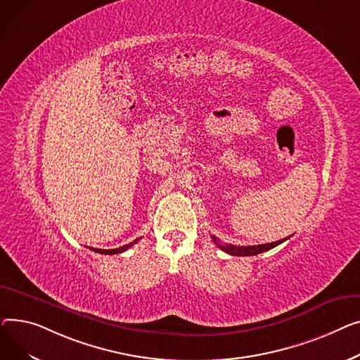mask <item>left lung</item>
Instances as JSON below:
<instances>
[{
    "instance_id": "obj_1",
    "label": "left lung",
    "mask_w": 360,
    "mask_h": 360,
    "mask_svg": "<svg viewBox=\"0 0 360 360\" xmlns=\"http://www.w3.org/2000/svg\"><path fill=\"white\" fill-rule=\"evenodd\" d=\"M288 238H283V240H279V241H274V243H269V244H259V245H247V247H237V245H232V244H225V243H221L219 238L214 237L212 236V241L225 252H228V255L231 256H256V255H260V252H264L267 250H271L276 245L282 244L283 241H286Z\"/></svg>"
}]
</instances>
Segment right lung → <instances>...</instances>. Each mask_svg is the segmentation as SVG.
<instances>
[{
	"mask_svg": "<svg viewBox=\"0 0 360 360\" xmlns=\"http://www.w3.org/2000/svg\"><path fill=\"white\" fill-rule=\"evenodd\" d=\"M141 238H136L135 241H132V243H129V244H126V245H123V247H119V248H113V250H101V248H91L93 251H96V252H100V255H119V252H123V251H126L128 250L129 247H132L134 244H136L138 241H139Z\"/></svg>",
	"mask_w": 360,
	"mask_h": 360,
	"instance_id": "obj_1",
	"label": "right lung"
}]
</instances>
